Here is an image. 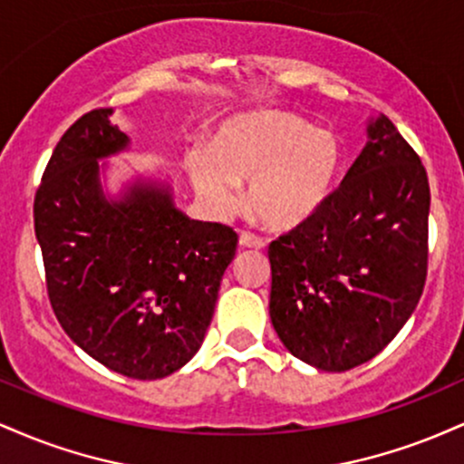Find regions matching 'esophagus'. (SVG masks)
Here are the masks:
<instances>
[{"label":"esophagus","instance_id":"esophagus-1","mask_svg":"<svg viewBox=\"0 0 464 464\" xmlns=\"http://www.w3.org/2000/svg\"><path fill=\"white\" fill-rule=\"evenodd\" d=\"M239 246H242V248H264L266 242L262 237L253 236V233L242 231V233H239Z\"/></svg>","mask_w":464,"mask_h":464}]
</instances>
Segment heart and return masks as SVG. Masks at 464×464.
Wrapping results in <instances>:
<instances>
[{"instance_id": "b5f03b06", "label": "heart", "mask_w": 464, "mask_h": 464, "mask_svg": "<svg viewBox=\"0 0 464 464\" xmlns=\"http://www.w3.org/2000/svg\"><path fill=\"white\" fill-rule=\"evenodd\" d=\"M343 143L312 121L264 109L228 117L211 152L194 148L188 172L200 200L216 216H228L248 183L246 209L273 231H292L316 218L343 177Z\"/></svg>"}]
</instances>
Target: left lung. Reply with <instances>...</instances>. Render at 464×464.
Listing matches in <instances>:
<instances>
[{"label": "left lung", "mask_w": 464, "mask_h": 464, "mask_svg": "<svg viewBox=\"0 0 464 464\" xmlns=\"http://www.w3.org/2000/svg\"><path fill=\"white\" fill-rule=\"evenodd\" d=\"M430 185L386 115L316 218L270 244V321L318 371L375 358L412 316L428 270Z\"/></svg>", "instance_id": "8db88e82"}]
</instances>
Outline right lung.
Wrapping results in <instances>:
<instances>
[{
    "mask_svg": "<svg viewBox=\"0 0 464 464\" xmlns=\"http://www.w3.org/2000/svg\"><path fill=\"white\" fill-rule=\"evenodd\" d=\"M111 115H82L56 143L34 233L69 338L120 375L161 380L198 353L237 236L180 211L168 177L137 172L111 191L109 159L130 150Z\"/></svg>",
    "mask_w": 464,
    "mask_h": 464,
    "instance_id": "obj_1",
    "label": "right lung"
}]
</instances>
